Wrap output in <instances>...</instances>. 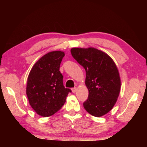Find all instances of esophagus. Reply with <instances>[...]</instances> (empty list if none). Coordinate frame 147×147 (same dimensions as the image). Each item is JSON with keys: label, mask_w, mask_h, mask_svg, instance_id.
I'll list each match as a JSON object with an SVG mask.
<instances>
[{"label": "esophagus", "mask_w": 147, "mask_h": 147, "mask_svg": "<svg viewBox=\"0 0 147 147\" xmlns=\"http://www.w3.org/2000/svg\"><path fill=\"white\" fill-rule=\"evenodd\" d=\"M71 91L73 93H75V92L77 91V88H71Z\"/></svg>", "instance_id": "1"}]
</instances>
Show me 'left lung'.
<instances>
[{"instance_id": "1", "label": "left lung", "mask_w": 147, "mask_h": 147, "mask_svg": "<svg viewBox=\"0 0 147 147\" xmlns=\"http://www.w3.org/2000/svg\"><path fill=\"white\" fill-rule=\"evenodd\" d=\"M71 53L86 70L89 94L84 108L96 117L105 115L116 104L120 91L121 82L115 63L108 54L94 47H74Z\"/></svg>"}]
</instances>
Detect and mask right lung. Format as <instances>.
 I'll use <instances>...</instances> for the list:
<instances>
[{"label":"right lung","instance_id":"1","mask_svg":"<svg viewBox=\"0 0 147 147\" xmlns=\"http://www.w3.org/2000/svg\"><path fill=\"white\" fill-rule=\"evenodd\" d=\"M64 55L61 51L49 52L36 62L28 76L26 93L29 104L43 117L59 111L71 92L64 87L63 77L59 71Z\"/></svg>","mask_w":147,"mask_h":147}]
</instances>
